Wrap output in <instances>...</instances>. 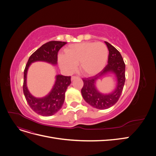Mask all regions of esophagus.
<instances>
[{
    "instance_id": "esophagus-1",
    "label": "esophagus",
    "mask_w": 156,
    "mask_h": 156,
    "mask_svg": "<svg viewBox=\"0 0 156 156\" xmlns=\"http://www.w3.org/2000/svg\"><path fill=\"white\" fill-rule=\"evenodd\" d=\"M77 78H78V77H77V76H72V78H71V80H72V81H73V80H75V79H77Z\"/></svg>"
}]
</instances>
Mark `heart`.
<instances>
[{"instance_id":"obj_1","label":"heart","mask_w":156,"mask_h":156,"mask_svg":"<svg viewBox=\"0 0 156 156\" xmlns=\"http://www.w3.org/2000/svg\"><path fill=\"white\" fill-rule=\"evenodd\" d=\"M108 49L102 42H83L72 44L64 49V55L58 57L60 68L73 72L79 64L81 73L91 76L105 66L108 58Z\"/></svg>"}]
</instances>
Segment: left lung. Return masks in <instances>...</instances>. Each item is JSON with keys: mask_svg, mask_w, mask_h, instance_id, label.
Segmentation results:
<instances>
[{"mask_svg": "<svg viewBox=\"0 0 156 156\" xmlns=\"http://www.w3.org/2000/svg\"><path fill=\"white\" fill-rule=\"evenodd\" d=\"M105 43L108 49L107 65L95 76L83 79L84 85L81 89L84 100L90 105L98 109H106L115 104L120 97L126 81V65L121 54L109 43L107 41ZM108 73L115 75L116 87L111 93L103 94L97 89L95 83L98 80Z\"/></svg>", "mask_w": 156, "mask_h": 156, "instance_id": "8db88e82", "label": "left lung"}]
</instances>
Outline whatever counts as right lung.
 <instances>
[{
	"instance_id": "obj_1",
	"label": "right lung",
	"mask_w": 156,
	"mask_h": 156,
	"mask_svg": "<svg viewBox=\"0 0 156 156\" xmlns=\"http://www.w3.org/2000/svg\"><path fill=\"white\" fill-rule=\"evenodd\" d=\"M66 44V42L59 41L48 42L41 45L30 56L26 65L24 70L23 93L30 107L40 115L44 116H52L62 108L65 99V92L71 83V77L56 75L54 85L48 95L42 98H36L32 95L27 88V75L28 69L32 63L37 61L56 65L58 52Z\"/></svg>"
}]
</instances>
